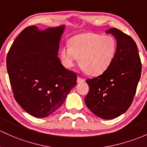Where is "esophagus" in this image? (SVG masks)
I'll list each match as a JSON object with an SVG mask.
<instances>
[{
	"mask_svg": "<svg viewBox=\"0 0 147 147\" xmlns=\"http://www.w3.org/2000/svg\"><path fill=\"white\" fill-rule=\"evenodd\" d=\"M85 81V79L84 78H80V77H79L78 76V78H77V83H83V82H84Z\"/></svg>",
	"mask_w": 147,
	"mask_h": 147,
	"instance_id": "esophagus-1",
	"label": "esophagus"
}]
</instances>
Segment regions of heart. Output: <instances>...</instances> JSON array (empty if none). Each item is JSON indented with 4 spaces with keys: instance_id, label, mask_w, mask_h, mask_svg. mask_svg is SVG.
Here are the masks:
<instances>
[{
    "instance_id": "1",
    "label": "heart",
    "mask_w": 147,
    "mask_h": 147,
    "mask_svg": "<svg viewBox=\"0 0 147 147\" xmlns=\"http://www.w3.org/2000/svg\"><path fill=\"white\" fill-rule=\"evenodd\" d=\"M117 51V42L111 35L88 32L69 39V46L63 45L59 55L66 68L74 67L79 58L80 67L86 74L98 76L113 62Z\"/></svg>"
}]
</instances>
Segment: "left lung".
<instances>
[{"label": "left lung", "mask_w": 147, "mask_h": 147, "mask_svg": "<svg viewBox=\"0 0 147 147\" xmlns=\"http://www.w3.org/2000/svg\"><path fill=\"white\" fill-rule=\"evenodd\" d=\"M117 51L110 67L101 75L86 80L89 92L87 107L103 119H113L125 113L132 104L141 77L142 63L135 42L121 30L112 28Z\"/></svg>", "instance_id": "left-lung-1"}]
</instances>
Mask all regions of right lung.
<instances>
[{
  "label": "right lung",
  "mask_w": 147,
  "mask_h": 147,
  "mask_svg": "<svg viewBox=\"0 0 147 147\" xmlns=\"http://www.w3.org/2000/svg\"><path fill=\"white\" fill-rule=\"evenodd\" d=\"M64 27L28 26L7 53L6 65L15 100L34 117H47L56 111L76 85V74L66 69L57 57Z\"/></svg>",
  "instance_id": "right-lung-1"
}]
</instances>
